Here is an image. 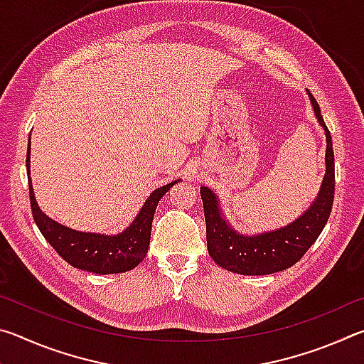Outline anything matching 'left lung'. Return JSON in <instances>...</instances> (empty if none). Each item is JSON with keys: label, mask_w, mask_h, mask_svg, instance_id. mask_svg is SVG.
<instances>
[{"label": "left lung", "mask_w": 364, "mask_h": 364, "mask_svg": "<svg viewBox=\"0 0 364 364\" xmlns=\"http://www.w3.org/2000/svg\"><path fill=\"white\" fill-rule=\"evenodd\" d=\"M310 102L316 120L326 134V173L321 188L311 205L291 223L258 234H245L234 230L221 210L218 196L210 188L200 186L207 225V250L218 267L231 273L262 276L278 273L297 263L311 247L328 223L334 202V151L332 138L321 117L315 97Z\"/></svg>", "instance_id": "obj_1"}]
</instances>
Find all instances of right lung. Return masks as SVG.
<instances>
[{"mask_svg": "<svg viewBox=\"0 0 364 364\" xmlns=\"http://www.w3.org/2000/svg\"><path fill=\"white\" fill-rule=\"evenodd\" d=\"M30 138L27 147V175L30 188V205L33 220L46 241L53 249L70 263L73 268L90 271L96 274H117L130 271L144 260L151 242L152 220L159 200L167 191L180 180L154 189L141 207L136 217L125 230L117 234L77 231L69 226L58 223L56 220L41 212L35 199L32 180H30Z\"/></svg>", "mask_w": 364, "mask_h": 364, "instance_id": "obj_1", "label": "right lung"}]
</instances>
